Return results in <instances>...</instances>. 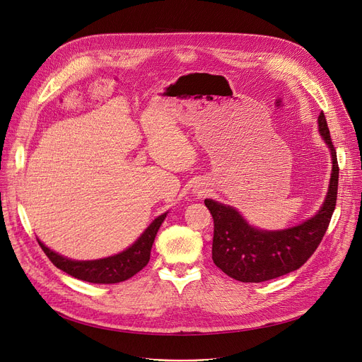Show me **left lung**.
<instances>
[{
	"instance_id": "8db88e82",
	"label": "left lung",
	"mask_w": 362,
	"mask_h": 362,
	"mask_svg": "<svg viewBox=\"0 0 362 362\" xmlns=\"http://www.w3.org/2000/svg\"><path fill=\"white\" fill-rule=\"evenodd\" d=\"M317 129L330 152L332 171L326 197L312 217L286 229L267 230L249 223L232 206L204 200L214 220L213 261L235 280L262 283L298 269L312 257L326 233L337 206L339 168L323 113L317 117Z\"/></svg>"
}]
</instances>
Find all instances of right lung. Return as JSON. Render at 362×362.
I'll return each mask as SVG.
<instances>
[{"mask_svg":"<svg viewBox=\"0 0 362 362\" xmlns=\"http://www.w3.org/2000/svg\"><path fill=\"white\" fill-rule=\"evenodd\" d=\"M166 214H168V211L158 216L144 230V233L129 247H126L124 251L100 259H71L52 251L39 238L37 242L53 265L72 275L74 278L93 284H116L129 280V278L148 265L155 236L163 223Z\"/></svg>","mask_w":362,"mask_h":362,"instance_id":"1","label":"right lung"}]
</instances>
